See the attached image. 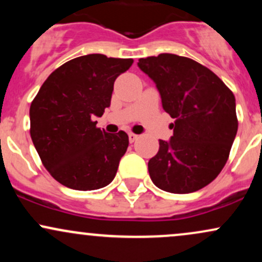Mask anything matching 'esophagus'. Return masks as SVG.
Masks as SVG:
<instances>
[{
	"label": "esophagus",
	"instance_id": "34e87169",
	"mask_svg": "<svg viewBox=\"0 0 262 262\" xmlns=\"http://www.w3.org/2000/svg\"><path fill=\"white\" fill-rule=\"evenodd\" d=\"M138 139V135L137 134H134V133H129V141H130V143H134L135 140Z\"/></svg>",
	"mask_w": 262,
	"mask_h": 262
}]
</instances>
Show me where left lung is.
Returning <instances> with one entry per match:
<instances>
[{"label":"left lung","mask_w":262,"mask_h":262,"mask_svg":"<svg viewBox=\"0 0 262 262\" xmlns=\"http://www.w3.org/2000/svg\"><path fill=\"white\" fill-rule=\"evenodd\" d=\"M138 66L156 83L162 108L175 122L170 141H159L148 169L156 187L191 193L223 170L237 132L235 97L208 68L175 54L139 59Z\"/></svg>","instance_id":"left-lung-1"}]
</instances>
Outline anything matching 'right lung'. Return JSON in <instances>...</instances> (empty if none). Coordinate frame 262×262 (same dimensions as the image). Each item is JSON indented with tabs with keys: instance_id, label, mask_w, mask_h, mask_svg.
I'll return each instance as SVG.
<instances>
[{
	"instance_id": "obj_1",
	"label": "right lung",
	"mask_w": 262,
	"mask_h": 262,
	"mask_svg": "<svg viewBox=\"0 0 262 262\" xmlns=\"http://www.w3.org/2000/svg\"><path fill=\"white\" fill-rule=\"evenodd\" d=\"M133 59L89 54L49 75L32 101L31 137L44 167L56 181L77 191L110 185L129 145L128 135L96 127L111 106L114 81Z\"/></svg>"
}]
</instances>
